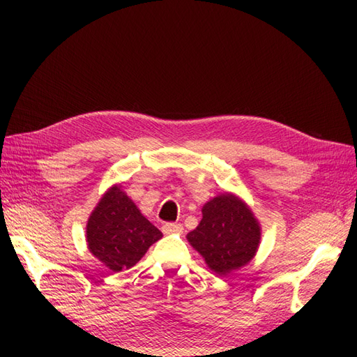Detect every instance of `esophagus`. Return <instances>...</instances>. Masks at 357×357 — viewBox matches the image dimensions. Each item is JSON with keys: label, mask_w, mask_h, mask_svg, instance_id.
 I'll return each mask as SVG.
<instances>
[{"label": "esophagus", "mask_w": 357, "mask_h": 357, "mask_svg": "<svg viewBox=\"0 0 357 357\" xmlns=\"http://www.w3.org/2000/svg\"><path fill=\"white\" fill-rule=\"evenodd\" d=\"M183 230H184V227L181 225V224H173V222H167V224H164L162 225V231L165 233V234H170V233H183Z\"/></svg>", "instance_id": "34e87169"}]
</instances>
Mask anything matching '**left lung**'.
Masks as SVG:
<instances>
[{
  "label": "left lung",
  "mask_w": 357,
  "mask_h": 357,
  "mask_svg": "<svg viewBox=\"0 0 357 357\" xmlns=\"http://www.w3.org/2000/svg\"><path fill=\"white\" fill-rule=\"evenodd\" d=\"M187 241L216 275L244 267L256 255L261 225L238 196L221 193L202 207V219Z\"/></svg>",
  "instance_id": "left-lung-1"
}]
</instances>
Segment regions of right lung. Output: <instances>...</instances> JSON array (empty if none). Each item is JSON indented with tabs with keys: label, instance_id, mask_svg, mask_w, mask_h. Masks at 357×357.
<instances>
[{
	"label": "right lung",
	"instance_id": "add662e5",
	"mask_svg": "<svg viewBox=\"0 0 357 357\" xmlns=\"http://www.w3.org/2000/svg\"><path fill=\"white\" fill-rule=\"evenodd\" d=\"M87 245L112 271L130 268L162 233L141 215L135 202L113 185L104 193L87 221Z\"/></svg>",
	"mask_w": 357,
	"mask_h": 357
}]
</instances>
